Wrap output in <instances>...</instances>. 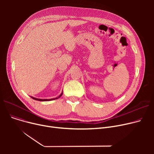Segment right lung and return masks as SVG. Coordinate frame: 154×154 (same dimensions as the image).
Returning a JSON list of instances; mask_svg holds the SVG:
<instances>
[{"label": "right lung", "instance_id": "1", "mask_svg": "<svg viewBox=\"0 0 154 154\" xmlns=\"http://www.w3.org/2000/svg\"><path fill=\"white\" fill-rule=\"evenodd\" d=\"M62 94H63V92L60 95V96L59 97H57V98H55V99H36V98H34V97H32V99H34V100H39V101H49V100H55V99H57L59 98L60 97H61V96H62Z\"/></svg>", "mask_w": 154, "mask_h": 154}]
</instances>
